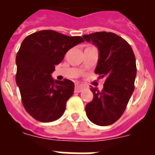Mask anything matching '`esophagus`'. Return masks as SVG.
<instances>
[{
  "instance_id": "1",
  "label": "esophagus",
  "mask_w": 155,
  "mask_h": 155,
  "mask_svg": "<svg viewBox=\"0 0 155 155\" xmlns=\"http://www.w3.org/2000/svg\"><path fill=\"white\" fill-rule=\"evenodd\" d=\"M84 88V86L82 85V84H75V92H81L82 90Z\"/></svg>"
}]
</instances>
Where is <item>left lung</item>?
Masks as SVG:
<instances>
[{"instance_id": "obj_1", "label": "left lung", "mask_w": 155, "mask_h": 155, "mask_svg": "<svg viewBox=\"0 0 155 155\" xmlns=\"http://www.w3.org/2000/svg\"><path fill=\"white\" fill-rule=\"evenodd\" d=\"M83 38L98 50L94 73L105 79L103 89L91 87L93 99L85 106L87 118L98 126L114 124L124 113L134 90L136 59L128 42L113 32L98 31Z\"/></svg>"}]
</instances>
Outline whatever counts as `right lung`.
I'll use <instances>...</instances> for the list:
<instances>
[{"label":"right lung","mask_w":155,"mask_h":155,"mask_svg":"<svg viewBox=\"0 0 155 155\" xmlns=\"http://www.w3.org/2000/svg\"><path fill=\"white\" fill-rule=\"evenodd\" d=\"M84 42L81 36H68L53 30L32 33L22 41L16 56V83L27 113L42 123L61 117L74 94L73 81L53 80L51 74L66 53Z\"/></svg>","instance_id":"1"}]
</instances>
